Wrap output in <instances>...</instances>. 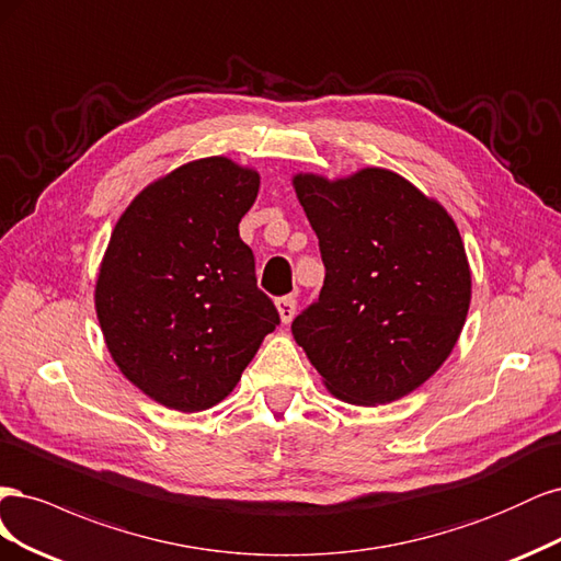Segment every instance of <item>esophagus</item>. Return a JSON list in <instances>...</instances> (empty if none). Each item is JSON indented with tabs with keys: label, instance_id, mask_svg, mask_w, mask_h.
Instances as JSON below:
<instances>
[{
	"label": "esophagus",
	"instance_id": "1",
	"mask_svg": "<svg viewBox=\"0 0 561 561\" xmlns=\"http://www.w3.org/2000/svg\"><path fill=\"white\" fill-rule=\"evenodd\" d=\"M277 312L282 323H291L294 314H296V298L294 296H284L277 300Z\"/></svg>",
	"mask_w": 561,
	"mask_h": 561
}]
</instances>
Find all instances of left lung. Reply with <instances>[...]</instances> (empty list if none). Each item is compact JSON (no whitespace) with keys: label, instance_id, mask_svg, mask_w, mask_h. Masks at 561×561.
Masks as SVG:
<instances>
[{"label":"left lung","instance_id":"8db88e82","mask_svg":"<svg viewBox=\"0 0 561 561\" xmlns=\"http://www.w3.org/2000/svg\"><path fill=\"white\" fill-rule=\"evenodd\" d=\"M291 182L327 265L319 300L291 323L296 342L335 399H403L445 364L471 305L455 219L385 168Z\"/></svg>","mask_w":561,"mask_h":561}]
</instances>
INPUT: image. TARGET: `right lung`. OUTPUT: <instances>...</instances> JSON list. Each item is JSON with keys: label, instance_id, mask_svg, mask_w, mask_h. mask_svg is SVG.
<instances>
[{"label": "right lung", "instance_id": "obj_1", "mask_svg": "<svg viewBox=\"0 0 561 561\" xmlns=\"http://www.w3.org/2000/svg\"><path fill=\"white\" fill-rule=\"evenodd\" d=\"M259 186L226 156L184 162L135 195L106 244L95 282L106 350L170 410L221 403L279 323L238 228Z\"/></svg>", "mask_w": 561, "mask_h": 561}]
</instances>
